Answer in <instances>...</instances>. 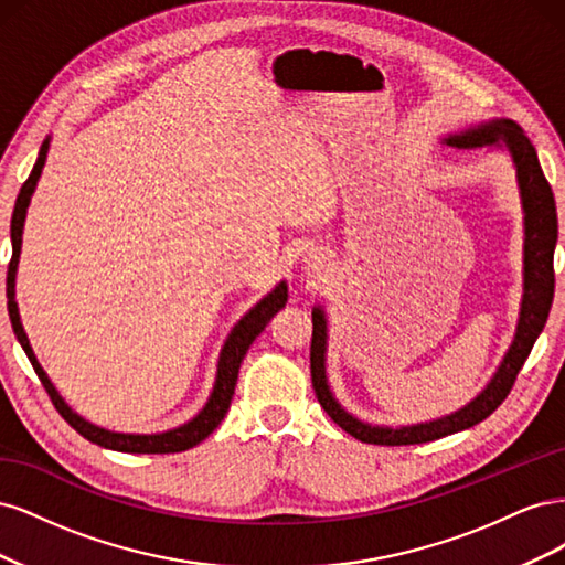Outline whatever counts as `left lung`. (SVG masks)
I'll return each instance as SVG.
<instances>
[{
    "instance_id": "obj_1",
    "label": "left lung",
    "mask_w": 565,
    "mask_h": 565,
    "mask_svg": "<svg viewBox=\"0 0 565 565\" xmlns=\"http://www.w3.org/2000/svg\"><path fill=\"white\" fill-rule=\"evenodd\" d=\"M448 143L457 148H483V146H504L511 152V160L516 164V179L521 188V202L525 212V295L521 303V318L514 344L500 370L486 386L481 396L473 398L459 413L440 417L426 424L401 426H370L358 422L341 407L330 393L328 377H324V341H328V322L320 309H313V337H311V382L316 388L318 403L324 413L332 417L334 424L351 434L353 438L372 443V446H415V443H429L443 436L465 431L469 426L483 422L498 409L514 386L525 358L533 351L535 339L540 337L550 309L554 301V247L558 237V218L552 185L546 181L535 146L530 143L525 131L514 119H498V122L483 125L478 129L450 136Z\"/></svg>"
}]
</instances>
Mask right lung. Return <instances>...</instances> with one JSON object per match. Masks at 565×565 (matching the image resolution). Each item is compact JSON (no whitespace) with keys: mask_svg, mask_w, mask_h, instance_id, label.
Returning a JSON list of instances; mask_svg holds the SVG:
<instances>
[{"mask_svg":"<svg viewBox=\"0 0 565 565\" xmlns=\"http://www.w3.org/2000/svg\"><path fill=\"white\" fill-rule=\"evenodd\" d=\"M46 152H49V139H44L42 148H40V158L32 167V172L28 177V181L23 183L19 198H15V207H13V216H11V245H13V254L9 262V270H7V309H9V318H11V328L19 337L21 347L25 351V355L30 358L32 367H35L38 377L42 382V386L46 388L51 403L58 409V415L73 426V429L84 436L87 440L96 443L100 448H110V450H119V452H139V455H167V452H183L188 448L198 446L200 440L207 438L216 426L224 419V415L228 413L233 393H235V384H237V372H241V363L247 353V349L252 347V341L259 337V332L266 328L268 320L276 316L282 306L287 303V285L280 282L268 297H264L254 309L235 324L233 332L228 334L224 349H221V358H218V372H216V384L212 396L207 401V405L202 407V413L198 417H193L188 424L179 426V429L164 431V434H152V436H139V434H115V431H106L100 426H94L89 422H84L79 415H75L71 407L63 403V398L56 393L54 384L49 382V377L44 374V370L40 367L35 353L30 349V341L23 332V324L19 318V306H15V268H19V256H21V243H23V224H25V212L28 204L32 198V191L40 181L42 167L46 162Z\"/></svg>","mask_w":565,"mask_h":565,"instance_id":"1","label":"right lung"}]
</instances>
